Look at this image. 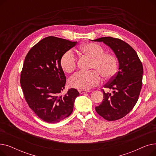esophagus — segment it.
<instances>
[{
  "mask_svg": "<svg viewBox=\"0 0 156 156\" xmlns=\"http://www.w3.org/2000/svg\"><path fill=\"white\" fill-rule=\"evenodd\" d=\"M79 92L80 94H85V92H87V91H85V90H79Z\"/></svg>",
  "mask_w": 156,
  "mask_h": 156,
  "instance_id": "esophagus-1",
  "label": "esophagus"
}]
</instances>
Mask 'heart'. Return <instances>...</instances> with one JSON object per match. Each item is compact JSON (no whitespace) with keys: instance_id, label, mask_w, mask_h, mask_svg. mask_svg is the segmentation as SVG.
<instances>
[{"instance_id":"1","label":"heart","mask_w":156,"mask_h":156,"mask_svg":"<svg viewBox=\"0 0 156 156\" xmlns=\"http://www.w3.org/2000/svg\"><path fill=\"white\" fill-rule=\"evenodd\" d=\"M80 50L83 54L92 59L90 68L97 71H79L75 73L68 81L70 87L87 90L101 83V78L99 73L103 78L108 79L116 73V57L112 54L104 53V48L100 45L94 43L86 44L81 47ZM76 56L71 50L65 52L61 57V67L66 73H72L76 69Z\"/></svg>"}]
</instances>
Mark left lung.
Returning a JSON list of instances; mask_svg holds the SVG:
<instances>
[{
    "instance_id": "8db88e82",
    "label": "left lung",
    "mask_w": 156,
    "mask_h": 156,
    "mask_svg": "<svg viewBox=\"0 0 156 156\" xmlns=\"http://www.w3.org/2000/svg\"><path fill=\"white\" fill-rule=\"evenodd\" d=\"M92 41L102 42L109 46L119 62L116 75L105 85L112 90V93L103 90V101L95 110L108 121L119 119L132 110L138 99L144 73L142 62L134 49L119 38L106 37Z\"/></svg>"
}]
</instances>
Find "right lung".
Segmentation results:
<instances>
[{
  "label": "right lung",
  "mask_w": 156,
  "mask_h": 156,
  "mask_svg": "<svg viewBox=\"0 0 156 156\" xmlns=\"http://www.w3.org/2000/svg\"><path fill=\"white\" fill-rule=\"evenodd\" d=\"M76 44L48 37L33 47L24 59L20 79L24 98L37 115L49 123L68 117L80 95L76 89L71 88L64 95H59L66 81L60 65L61 57Z\"/></svg>",
  "instance_id": "1"
}]
</instances>
